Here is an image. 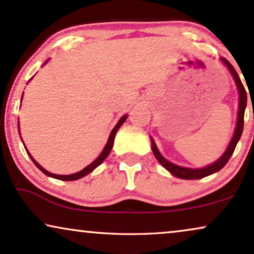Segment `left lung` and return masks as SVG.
Segmentation results:
<instances>
[{"label":"left lung","instance_id":"left-lung-1","mask_svg":"<svg viewBox=\"0 0 254 254\" xmlns=\"http://www.w3.org/2000/svg\"><path fill=\"white\" fill-rule=\"evenodd\" d=\"M221 62H223L225 65L227 66V69L230 70V72L232 73L234 82H236L237 88H238V92H239V111H238V121H237V127L236 130H234V134L231 139V142L227 146V149L225 152L223 153V156L220 157L219 159L216 160L213 164L205 166V168L201 169H189V168H184V166H179L176 164H172L170 163L169 160H166L164 157L160 155V152L157 149L155 140L151 138V146H152V151H153V155H155L156 159L162 164L164 168L172 173L173 176L176 177L182 178V179H200L206 177V176L212 175V173L219 171L226 165V163L229 162V159L232 156L234 149H236L237 143L239 142L240 137H242L243 133V129H244V114H245V109H246V104H247V95H246V90L244 88L242 81H240L238 73H237L236 70L232 66L229 61L221 57L220 59Z\"/></svg>","mask_w":254,"mask_h":254}]
</instances>
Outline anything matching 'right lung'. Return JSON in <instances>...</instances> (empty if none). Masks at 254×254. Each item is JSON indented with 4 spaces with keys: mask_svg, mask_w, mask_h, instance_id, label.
Instances as JSON below:
<instances>
[{
    "mask_svg": "<svg viewBox=\"0 0 254 254\" xmlns=\"http://www.w3.org/2000/svg\"><path fill=\"white\" fill-rule=\"evenodd\" d=\"M46 64V63H44ZM22 97H23V96H22ZM127 115H124L123 117L121 118L120 120V122H118L117 123V125L116 127H114V130L111 131V133H110V136H109V139H108V143H107V145H105V147H104V150L102 151V153L101 155H99L98 157H97V159H95L94 162L91 163V164L90 165H88L86 166V168H84L82 170V171H79V172H76V173H73V175H68V176H62V175H55V173H51V172H49V171H47V170H44L43 168H42V166L38 164V163L36 162V160H35L33 157H31V155L30 153L28 152V155L30 156V158H31V160H33L34 162V164L37 166L38 169L41 170L42 172L44 173V175H47V176H49V177H53V178H56V179H60V181H76V179H79V178H82V177H84V176H86L88 175V173H90L91 171H94V170L97 168L98 165H101L102 163L104 162V159L107 158V157L109 156V153H110V151H111V149H112V146H114V140H115V136H116V133H117V131H118V129H120L121 127V125L124 123L125 122V120H127ZM18 127H20V125H18Z\"/></svg>",
    "mask_w": 254,
    "mask_h": 254,
    "instance_id": "obj_1",
    "label": "right lung"
}]
</instances>
